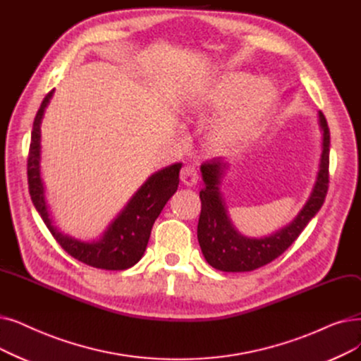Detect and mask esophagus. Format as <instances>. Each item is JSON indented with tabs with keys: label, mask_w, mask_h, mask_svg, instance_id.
I'll return each mask as SVG.
<instances>
[{
	"label": "esophagus",
	"mask_w": 361,
	"mask_h": 361,
	"mask_svg": "<svg viewBox=\"0 0 361 361\" xmlns=\"http://www.w3.org/2000/svg\"><path fill=\"white\" fill-rule=\"evenodd\" d=\"M180 180L185 185H195L197 183V171L192 165H185L181 168Z\"/></svg>",
	"instance_id": "obj_1"
}]
</instances>
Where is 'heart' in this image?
Here are the masks:
<instances>
[{"label":"heart","instance_id":"obj_1","mask_svg":"<svg viewBox=\"0 0 361 361\" xmlns=\"http://www.w3.org/2000/svg\"><path fill=\"white\" fill-rule=\"evenodd\" d=\"M277 92L271 82L249 73H227L195 90L183 103L187 121H202L239 104L219 118L209 130L208 142L218 153H227L257 138L267 125Z\"/></svg>","mask_w":361,"mask_h":361}]
</instances>
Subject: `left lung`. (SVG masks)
Instances as JSON below:
<instances>
[{"label":"left lung","mask_w":361,"mask_h":361,"mask_svg":"<svg viewBox=\"0 0 361 361\" xmlns=\"http://www.w3.org/2000/svg\"><path fill=\"white\" fill-rule=\"evenodd\" d=\"M319 125L323 140L316 184L304 208L298 212L293 221L270 236L259 239L246 238L234 228L219 190L228 164L219 158L202 164L200 172L205 187L199 193L202 209L197 224V240L203 257L214 269L228 273H243L262 267L283 254L298 239L311 218L319 212L327 195L329 147H331V133L322 112H319Z\"/></svg>","instance_id":"left-lung-1"}]
</instances>
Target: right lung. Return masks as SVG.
Masks as SVG:
<instances>
[{"instance_id":"obj_1","label":"right lung","mask_w":361,"mask_h":361,"mask_svg":"<svg viewBox=\"0 0 361 361\" xmlns=\"http://www.w3.org/2000/svg\"><path fill=\"white\" fill-rule=\"evenodd\" d=\"M54 90L44 97L34 119L27 154V184L34 207L57 243L75 259L103 270H127L142 259L154 219L178 189L181 164L169 165L152 174L133 195L123 209L107 226L102 238L94 242H81L68 236L53 226L45 202L41 180V122Z\"/></svg>"}]
</instances>
